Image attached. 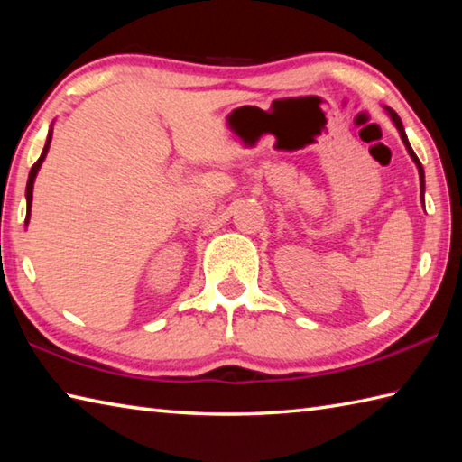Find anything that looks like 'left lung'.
Masks as SVG:
<instances>
[{"label":"left lung","instance_id":"obj_1","mask_svg":"<svg viewBox=\"0 0 462 462\" xmlns=\"http://www.w3.org/2000/svg\"><path fill=\"white\" fill-rule=\"evenodd\" d=\"M384 110H386V114H388V116H391V120L394 122L396 130H399V134H401V140H402V143H404V146H406V152L411 153L412 162H414V164H417V168H419V178H420V198H422V204H424V170H422L420 160L417 158V153H414V152H412V148H411L409 138H406V134H404V128H402V122H401L399 114H396L394 110H391V107H384Z\"/></svg>","mask_w":462,"mask_h":462}]
</instances>
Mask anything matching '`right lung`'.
<instances>
[{"label": "right lung", "instance_id": "1", "mask_svg": "<svg viewBox=\"0 0 462 462\" xmlns=\"http://www.w3.org/2000/svg\"><path fill=\"white\" fill-rule=\"evenodd\" d=\"M51 134H53V128H50V132H48V140H45V146H43V152H42V156H40V160L35 162V164L32 166V170H30V178H27V186H25V200H27V214H25V226H27V222H30V212H32V198H33V182H35V176H38V171H40V168H42V164H43V160H45V156H48V150H50V142H51Z\"/></svg>", "mask_w": 462, "mask_h": 462}]
</instances>
